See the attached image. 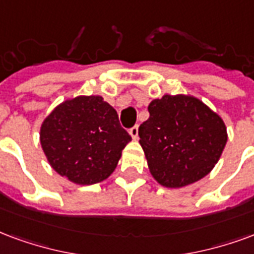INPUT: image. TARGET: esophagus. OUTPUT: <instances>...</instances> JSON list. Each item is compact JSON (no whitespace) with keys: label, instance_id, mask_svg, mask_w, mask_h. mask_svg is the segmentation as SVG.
Masks as SVG:
<instances>
[{"label":"esophagus","instance_id":"obj_1","mask_svg":"<svg viewBox=\"0 0 254 254\" xmlns=\"http://www.w3.org/2000/svg\"><path fill=\"white\" fill-rule=\"evenodd\" d=\"M129 134L132 136L133 140H137V137H138V127H133L129 129Z\"/></svg>","mask_w":254,"mask_h":254}]
</instances>
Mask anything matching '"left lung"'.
I'll return each instance as SVG.
<instances>
[{"label":"left lung","instance_id":"1","mask_svg":"<svg viewBox=\"0 0 254 254\" xmlns=\"http://www.w3.org/2000/svg\"><path fill=\"white\" fill-rule=\"evenodd\" d=\"M138 127L152 176L164 187H185L213 170L227 141L225 122L192 95L153 99Z\"/></svg>","mask_w":254,"mask_h":254}]
</instances>
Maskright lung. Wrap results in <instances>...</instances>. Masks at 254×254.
Masks as SVG:
<instances>
[{
	"label": "right lung",
	"instance_id": "1",
	"mask_svg": "<svg viewBox=\"0 0 254 254\" xmlns=\"http://www.w3.org/2000/svg\"><path fill=\"white\" fill-rule=\"evenodd\" d=\"M130 140L117 112L99 95L62 102L40 127L41 148L51 167L82 186L108 179Z\"/></svg>",
	"mask_w": 254,
	"mask_h": 254
}]
</instances>
